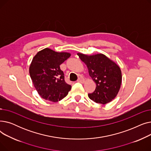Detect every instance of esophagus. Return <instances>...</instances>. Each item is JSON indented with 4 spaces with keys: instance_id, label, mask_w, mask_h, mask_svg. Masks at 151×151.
<instances>
[{
    "instance_id": "34e87169",
    "label": "esophagus",
    "mask_w": 151,
    "mask_h": 151,
    "mask_svg": "<svg viewBox=\"0 0 151 151\" xmlns=\"http://www.w3.org/2000/svg\"><path fill=\"white\" fill-rule=\"evenodd\" d=\"M78 82H79V83H83L84 82V78H83V77H80L78 78V81H77Z\"/></svg>"
}]
</instances>
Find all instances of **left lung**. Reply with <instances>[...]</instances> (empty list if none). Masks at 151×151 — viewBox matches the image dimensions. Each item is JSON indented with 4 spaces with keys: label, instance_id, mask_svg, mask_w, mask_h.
Returning a JSON list of instances; mask_svg holds the SVG:
<instances>
[{
    "label": "left lung",
    "instance_id": "8db88e82",
    "mask_svg": "<svg viewBox=\"0 0 151 151\" xmlns=\"http://www.w3.org/2000/svg\"><path fill=\"white\" fill-rule=\"evenodd\" d=\"M78 55L87 65L89 75L96 83V90L88 94L90 99L103 105L111 101L121 88L122 73L119 67L103 54Z\"/></svg>",
    "mask_w": 151,
    "mask_h": 151
}]
</instances>
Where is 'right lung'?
Instances as JSON below:
<instances>
[{"instance_id": "add662e5", "label": "right lung", "mask_w": 151, "mask_h": 151, "mask_svg": "<svg viewBox=\"0 0 151 151\" xmlns=\"http://www.w3.org/2000/svg\"><path fill=\"white\" fill-rule=\"evenodd\" d=\"M70 55L46 47L38 52L33 58L29 73L35 88L42 99L57 102L67 96L71 86L65 81L60 65Z\"/></svg>"}]
</instances>
